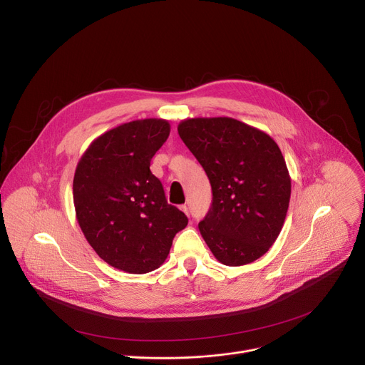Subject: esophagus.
<instances>
[{"instance_id": "34e87169", "label": "esophagus", "mask_w": 365, "mask_h": 365, "mask_svg": "<svg viewBox=\"0 0 365 365\" xmlns=\"http://www.w3.org/2000/svg\"><path fill=\"white\" fill-rule=\"evenodd\" d=\"M180 210H182L186 215H189V208H187V205H186V204H185V205H182V207H180Z\"/></svg>"}]
</instances>
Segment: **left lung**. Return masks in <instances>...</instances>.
Segmentation results:
<instances>
[{
    "instance_id": "left-lung-1",
    "label": "left lung",
    "mask_w": 365,
    "mask_h": 365,
    "mask_svg": "<svg viewBox=\"0 0 365 365\" xmlns=\"http://www.w3.org/2000/svg\"><path fill=\"white\" fill-rule=\"evenodd\" d=\"M178 132L212 189L211 208L198 225L205 244L225 265L258 259L276 242L290 200L277 143L230 117L187 118Z\"/></svg>"
}]
</instances>
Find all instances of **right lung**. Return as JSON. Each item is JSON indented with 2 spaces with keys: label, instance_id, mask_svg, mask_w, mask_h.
<instances>
[{
  "label": "right lung",
  "instance_id": "obj_1",
  "mask_svg": "<svg viewBox=\"0 0 365 365\" xmlns=\"http://www.w3.org/2000/svg\"><path fill=\"white\" fill-rule=\"evenodd\" d=\"M168 135L167 120L129 121L96 138L78 163V223L93 251L114 269L132 274L158 269L187 225L150 170Z\"/></svg>",
  "mask_w": 365,
  "mask_h": 365
}]
</instances>
